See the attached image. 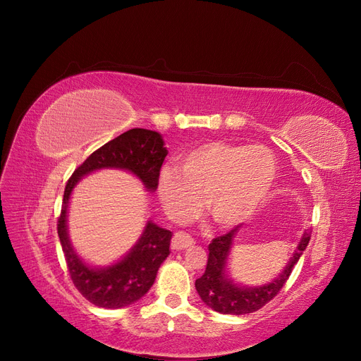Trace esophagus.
<instances>
[{"label":"esophagus","instance_id":"1","mask_svg":"<svg viewBox=\"0 0 361 361\" xmlns=\"http://www.w3.org/2000/svg\"><path fill=\"white\" fill-rule=\"evenodd\" d=\"M195 241L191 235H188L186 232H176L173 239H171V248L176 251H182L190 248L191 245H194Z\"/></svg>","mask_w":361,"mask_h":361}]
</instances>
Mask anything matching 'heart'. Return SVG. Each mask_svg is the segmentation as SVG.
Wrapping results in <instances>:
<instances>
[{
  "label": "heart",
  "instance_id": "b5f03b06",
  "mask_svg": "<svg viewBox=\"0 0 361 361\" xmlns=\"http://www.w3.org/2000/svg\"><path fill=\"white\" fill-rule=\"evenodd\" d=\"M178 169L166 167L159 178V198L176 221L198 214L205 197L216 225L243 223L267 200L276 179V159L260 144L209 142L178 159Z\"/></svg>",
  "mask_w": 361,
  "mask_h": 361
}]
</instances>
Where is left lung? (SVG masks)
Returning <instances> with one entry per match:
<instances>
[{
    "mask_svg": "<svg viewBox=\"0 0 361 361\" xmlns=\"http://www.w3.org/2000/svg\"><path fill=\"white\" fill-rule=\"evenodd\" d=\"M241 226H236L229 233L213 239L209 245L207 267L200 279L195 281V288L200 298L212 310L221 314H248L257 312L266 305L282 289L288 281L290 271L298 263L300 257L310 241V229H305L294 254L289 257L288 263L276 274V278L263 285H243L238 283L229 271V257L235 239Z\"/></svg>",
    "mask_w": 361,
    "mask_h": 361,
    "instance_id": "8db88e82",
    "label": "left lung"
}]
</instances>
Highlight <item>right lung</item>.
<instances>
[{
	"instance_id": "right-lung-1",
	"label": "right lung",
	"mask_w": 361,
	"mask_h": 361,
	"mask_svg": "<svg viewBox=\"0 0 361 361\" xmlns=\"http://www.w3.org/2000/svg\"><path fill=\"white\" fill-rule=\"evenodd\" d=\"M167 156L163 136L156 130L135 128L98 148L68 179L59 219V238L72 281L79 293L102 308H122L141 300L156 281L161 263L170 254L171 233L147 220L141 236L117 262L91 266L76 252L68 236L67 213L78 183L98 170H123L152 194L159 186L160 169Z\"/></svg>"
}]
</instances>
